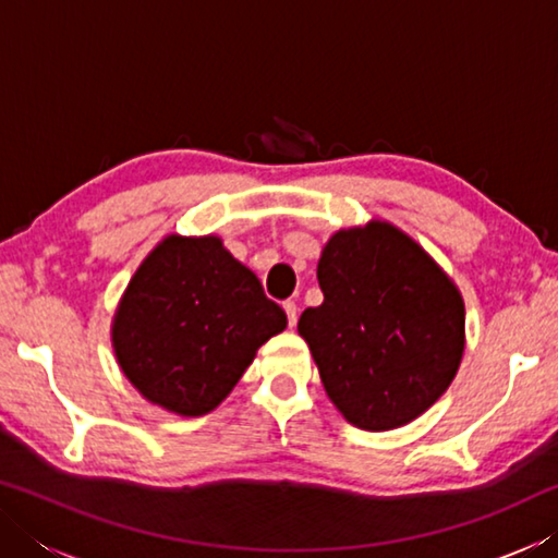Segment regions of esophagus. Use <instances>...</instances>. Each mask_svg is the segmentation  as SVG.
Listing matches in <instances>:
<instances>
[{"mask_svg":"<svg viewBox=\"0 0 558 558\" xmlns=\"http://www.w3.org/2000/svg\"><path fill=\"white\" fill-rule=\"evenodd\" d=\"M282 307H286L288 325L295 327L298 325V305H295V300H286V302H282Z\"/></svg>","mask_w":558,"mask_h":558,"instance_id":"obj_1","label":"esophagus"}]
</instances>
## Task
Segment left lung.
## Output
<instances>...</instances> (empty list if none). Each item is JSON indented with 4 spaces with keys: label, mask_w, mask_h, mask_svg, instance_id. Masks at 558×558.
I'll return each instance as SVG.
<instances>
[{
    "label": "left lung",
    "mask_w": 558,
    "mask_h": 558,
    "mask_svg": "<svg viewBox=\"0 0 558 558\" xmlns=\"http://www.w3.org/2000/svg\"><path fill=\"white\" fill-rule=\"evenodd\" d=\"M323 305L300 315L319 379L344 418L391 430L456 379L465 305L440 266L386 221L337 231L317 263Z\"/></svg>",
    "instance_id": "obj_1"
}]
</instances>
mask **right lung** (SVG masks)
<instances>
[{
  "label": "right lung",
  "mask_w": 558,
  "mask_h": 558,
  "mask_svg": "<svg viewBox=\"0 0 558 558\" xmlns=\"http://www.w3.org/2000/svg\"><path fill=\"white\" fill-rule=\"evenodd\" d=\"M288 317L221 239L167 235L143 260L112 319L130 384L179 415L214 411Z\"/></svg>",
  "instance_id": "obj_1"
}]
</instances>
